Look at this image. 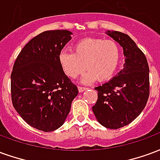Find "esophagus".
Wrapping results in <instances>:
<instances>
[{
  "label": "esophagus",
  "instance_id": "1",
  "mask_svg": "<svg viewBox=\"0 0 160 160\" xmlns=\"http://www.w3.org/2000/svg\"><path fill=\"white\" fill-rule=\"evenodd\" d=\"M87 87H78V90H79V92H83L84 91L87 90Z\"/></svg>",
  "mask_w": 160,
  "mask_h": 160
}]
</instances>
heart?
<instances>
[{
	"mask_svg": "<svg viewBox=\"0 0 160 160\" xmlns=\"http://www.w3.org/2000/svg\"><path fill=\"white\" fill-rule=\"evenodd\" d=\"M60 65L67 76L72 79L79 76L86 69L82 82L91 83L98 79L110 80L114 75L120 62V48L114 40L85 38L73 46V53L63 50L59 55Z\"/></svg>",
	"mask_w": 160,
	"mask_h": 160,
	"instance_id": "b5f03b06",
	"label": "heart"
}]
</instances>
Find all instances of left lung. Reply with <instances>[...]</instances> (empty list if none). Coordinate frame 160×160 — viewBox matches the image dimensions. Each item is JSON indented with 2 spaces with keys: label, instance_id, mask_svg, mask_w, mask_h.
Segmentation results:
<instances>
[{
  "label": "left lung",
  "instance_id": "obj_1",
  "mask_svg": "<svg viewBox=\"0 0 160 160\" xmlns=\"http://www.w3.org/2000/svg\"><path fill=\"white\" fill-rule=\"evenodd\" d=\"M123 49V68L111 80L95 87L98 100L92 106L98 122L118 129L129 124L144 110L149 97V67L144 53L127 34L108 31Z\"/></svg>",
  "mask_w": 160,
  "mask_h": 160
}]
</instances>
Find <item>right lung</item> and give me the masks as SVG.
Wrapping results in <instances>:
<instances>
[{
	"label": "right lung",
	"mask_w": 160,
	"mask_h": 160,
	"mask_svg": "<svg viewBox=\"0 0 160 160\" xmlns=\"http://www.w3.org/2000/svg\"><path fill=\"white\" fill-rule=\"evenodd\" d=\"M71 35L68 30L40 33L26 43L13 64L12 105L26 123L43 132L56 130L64 123L79 92L58 58Z\"/></svg>",
	"instance_id": "right-lung-1"
}]
</instances>
